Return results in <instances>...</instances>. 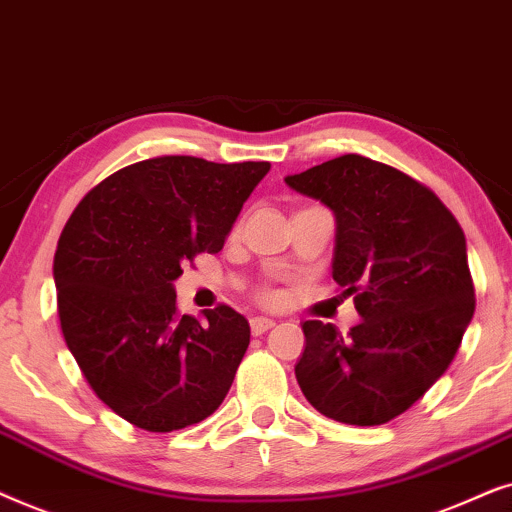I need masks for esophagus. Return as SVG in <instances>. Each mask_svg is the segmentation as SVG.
<instances>
[{
    "mask_svg": "<svg viewBox=\"0 0 512 512\" xmlns=\"http://www.w3.org/2000/svg\"><path fill=\"white\" fill-rule=\"evenodd\" d=\"M276 323L271 318H262V316H257V318H250V330H252V335H264V332L267 330H271V327H274Z\"/></svg>",
    "mask_w": 512,
    "mask_h": 512,
    "instance_id": "esophagus-1",
    "label": "esophagus"
}]
</instances>
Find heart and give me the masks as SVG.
I'll use <instances>...</instances> for the list:
<instances>
[{
	"label": "heart",
	"instance_id": "b5f03b06",
	"mask_svg": "<svg viewBox=\"0 0 512 512\" xmlns=\"http://www.w3.org/2000/svg\"><path fill=\"white\" fill-rule=\"evenodd\" d=\"M262 299H267V302H274V299H276V292H262Z\"/></svg>",
	"mask_w": 512,
	"mask_h": 512
}]
</instances>
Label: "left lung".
Listing matches in <instances>:
<instances>
[{"instance_id": "obj_1", "label": "left lung", "mask_w": 512, "mask_h": 512, "mask_svg": "<svg viewBox=\"0 0 512 512\" xmlns=\"http://www.w3.org/2000/svg\"><path fill=\"white\" fill-rule=\"evenodd\" d=\"M285 185L335 213L332 278L363 318L349 337L306 320L297 384L325 417L386 424L410 410L459 351L475 311L466 236L431 189L360 154L288 175Z\"/></svg>"}]
</instances>
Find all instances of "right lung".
Returning <instances> with one entry per match:
<instances>
[{"mask_svg":"<svg viewBox=\"0 0 512 512\" xmlns=\"http://www.w3.org/2000/svg\"><path fill=\"white\" fill-rule=\"evenodd\" d=\"M269 161L156 156L93 187L60 234L53 278L67 349L128 424L170 433L222 405L250 344L227 304L180 316L173 281L220 252Z\"/></svg>","mask_w":512,"mask_h":512,"instance_id":"add662e5","label":"right lung"}]
</instances>
